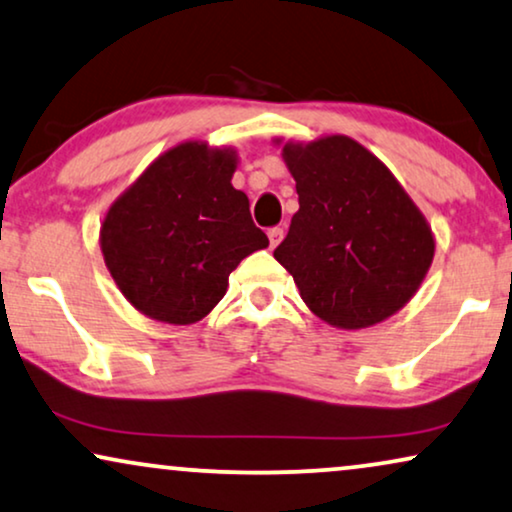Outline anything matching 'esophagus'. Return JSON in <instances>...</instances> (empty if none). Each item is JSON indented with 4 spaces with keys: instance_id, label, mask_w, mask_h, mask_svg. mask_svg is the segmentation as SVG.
<instances>
[{
    "instance_id": "esophagus-1",
    "label": "esophagus",
    "mask_w": 512,
    "mask_h": 512,
    "mask_svg": "<svg viewBox=\"0 0 512 512\" xmlns=\"http://www.w3.org/2000/svg\"><path fill=\"white\" fill-rule=\"evenodd\" d=\"M267 234H269V243H271V248H276V245L283 241V229H281V227H274V229H269Z\"/></svg>"
}]
</instances>
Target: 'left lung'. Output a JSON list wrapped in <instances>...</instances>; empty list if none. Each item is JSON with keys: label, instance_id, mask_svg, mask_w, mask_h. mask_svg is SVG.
Returning <instances> with one entry per match:
<instances>
[{"label": "left lung", "instance_id": "obj_1", "mask_svg": "<svg viewBox=\"0 0 512 512\" xmlns=\"http://www.w3.org/2000/svg\"><path fill=\"white\" fill-rule=\"evenodd\" d=\"M299 210L274 257L327 325L363 330L398 313L424 283L435 236L417 203L349 135L274 140Z\"/></svg>", "mask_w": 512, "mask_h": 512}]
</instances>
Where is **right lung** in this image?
I'll use <instances>...</instances> for the list:
<instances>
[{"label": "right lung", "instance_id": "right-lung-1", "mask_svg": "<svg viewBox=\"0 0 512 512\" xmlns=\"http://www.w3.org/2000/svg\"><path fill=\"white\" fill-rule=\"evenodd\" d=\"M234 147L185 140L156 156L100 224L105 267L147 318L192 325L229 288V274L269 238L231 185Z\"/></svg>", "mask_w": 512, "mask_h": 512}]
</instances>
